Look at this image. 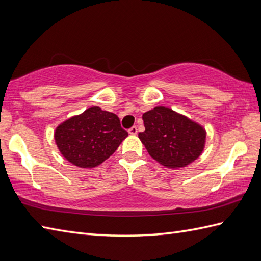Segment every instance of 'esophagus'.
<instances>
[{
    "label": "esophagus",
    "instance_id": "esophagus-1",
    "mask_svg": "<svg viewBox=\"0 0 261 261\" xmlns=\"http://www.w3.org/2000/svg\"><path fill=\"white\" fill-rule=\"evenodd\" d=\"M128 133L130 135H136L137 134V127L136 126H133L128 129Z\"/></svg>",
    "mask_w": 261,
    "mask_h": 261
}]
</instances>
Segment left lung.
<instances>
[{
  "label": "left lung",
  "instance_id": "obj_1",
  "mask_svg": "<svg viewBox=\"0 0 261 261\" xmlns=\"http://www.w3.org/2000/svg\"><path fill=\"white\" fill-rule=\"evenodd\" d=\"M145 130L138 137L148 154L169 168L194 162L204 150L206 130L192 119L165 106L143 114Z\"/></svg>",
  "mask_w": 261,
  "mask_h": 261
}]
</instances>
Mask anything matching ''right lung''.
I'll return each mask as SVG.
<instances>
[{
  "label": "right lung",
  "instance_id": "right-lung-1",
  "mask_svg": "<svg viewBox=\"0 0 261 261\" xmlns=\"http://www.w3.org/2000/svg\"><path fill=\"white\" fill-rule=\"evenodd\" d=\"M128 135L114 113L92 106L57 126L54 138L61 154L75 166L96 167Z\"/></svg>",
  "mask_w": 261,
  "mask_h": 261
}]
</instances>
